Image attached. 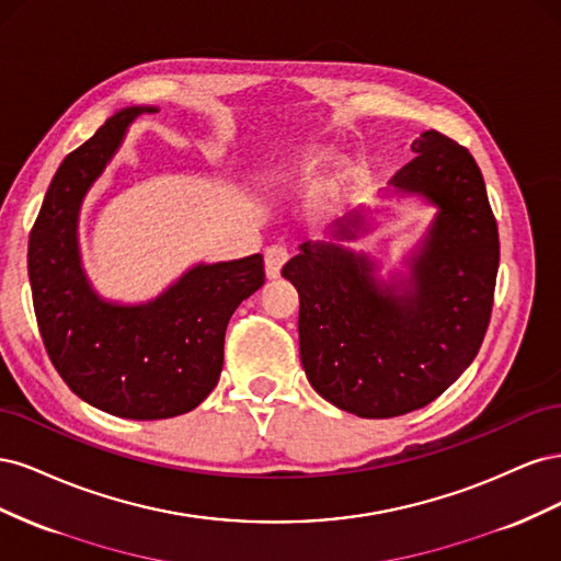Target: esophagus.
<instances>
[{
    "label": "esophagus",
    "instance_id": "esophagus-1",
    "mask_svg": "<svg viewBox=\"0 0 561 561\" xmlns=\"http://www.w3.org/2000/svg\"><path fill=\"white\" fill-rule=\"evenodd\" d=\"M285 262H287V250L283 245H268L264 250V268L268 278H278Z\"/></svg>",
    "mask_w": 561,
    "mask_h": 561
}]
</instances>
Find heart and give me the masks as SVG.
Instances as JSON below:
<instances>
[{"mask_svg": "<svg viewBox=\"0 0 561 561\" xmlns=\"http://www.w3.org/2000/svg\"><path fill=\"white\" fill-rule=\"evenodd\" d=\"M334 159V151L332 149H311V151H307V154H304L293 168H290V175H295V178H301V180H311L313 175H318L322 168H325L330 161ZM358 178H360V168L355 165V163H346V165H342L339 168V171L334 173V178L328 182V186H325V196H336V194H342V192H346L351 184H355L358 182Z\"/></svg>", "mask_w": 561, "mask_h": 561, "instance_id": "obj_1", "label": "heart"}]
</instances>
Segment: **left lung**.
<instances>
[{"mask_svg":"<svg viewBox=\"0 0 561 561\" xmlns=\"http://www.w3.org/2000/svg\"><path fill=\"white\" fill-rule=\"evenodd\" d=\"M390 180L396 194L437 208L390 283L344 241L369 231L365 210L339 219L330 241H307L283 266L299 293V355L318 396L363 419L421 410L463 375L489 328L499 227L470 151L437 130Z\"/></svg>","mask_w":561,"mask_h":561,"instance_id":"left-lung-1","label":"left lung"}]
</instances>
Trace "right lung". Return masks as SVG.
<instances>
[{
  "label": "right lung",
  "instance_id": "add662e5",
  "mask_svg": "<svg viewBox=\"0 0 561 561\" xmlns=\"http://www.w3.org/2000/svg\"><path fill=\"white\" fill-rule=\"evenodd\" d=\"M157 107H126L67 154L30 231L27 274L50 363L83 402L151 421L192 412L219 381L225 332L239 304L264 285L262 254L194 264L142 304L100 297L81 266L79 213L130 124Z\"/></svg>",
  "mask_w": 561,
  "mask_h": 561
}]
</instances>
